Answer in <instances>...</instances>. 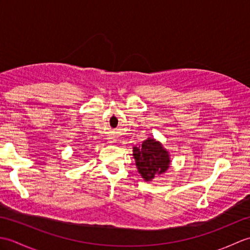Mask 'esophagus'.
I'll return each instance as SVG.
<instances>
[{"label":"esophagus","instance_id":"1","mask_svg":"<svg viewBox=\"0 0 250 250\" xmlns=\"http://www.w3.org/2000/svg\"><path fill=\"white\" fill-rule=\"evenodd\" d=\"M111 141H115V140H111ZM110 143H114V142H110Z\"/></svg>","mask_w":250,"mask_h":250}]
</instances>
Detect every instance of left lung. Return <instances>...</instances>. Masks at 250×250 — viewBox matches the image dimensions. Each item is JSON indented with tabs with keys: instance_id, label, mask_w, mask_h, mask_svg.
<instances>
[{
	"instance_id": "1",
	"label": "left lung",
	"mask_w": 250,
	"mask_h": 250,
	"mask_svg": "<svg viewBox=\"0 0 250 250\" xmlns=\"http://www.w3.org/2000/svg\"><path fill=\"white\" fill-rule=\"evenodd\" d=\"M133 158L137 171L145 182H152L155 177L166 173L171 164L168 150L153 137H148L140 147H133Z\"/></svg>"
}]
</instances>
